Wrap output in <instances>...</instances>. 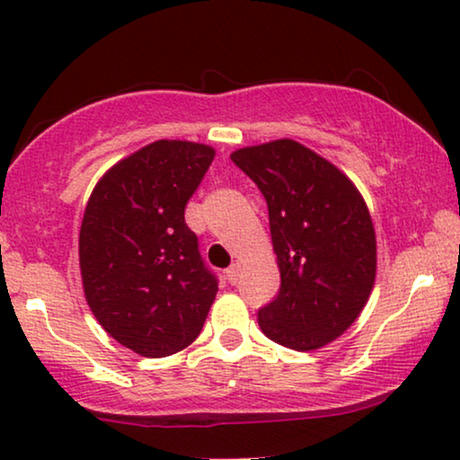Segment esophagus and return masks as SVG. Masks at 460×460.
<instances>
[{"mask_svg": "<svg viewBox=\"0 0 460 460\" xmlns=\"http://www.w3.org/2000/svg\"><path fill=\"white\" fill-rule=\"evenodd\" d=\"M237 279H240V265H237V262H234V265L226 269V281H229L231 286H235Z\"/></svg>", "mask_w": 460, "mask_h": 460, "instance_id": "obj_1", "label": "esophagus"}]
</instances>
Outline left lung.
<instances>
[{
	"label": "left lung",
	"instance_id": "8db88e82",
	"mask_svg": "<svg viewBox=\"0 0 460 460\" xmlns=\"http://www.w3.org/2000/svg\"><path fill=\"white\" fill-rule=\"evenodd\" d=\"M269 208L281 286L259 311L267 339L314 351L345 332L368 303L376 235L368 206L345 172L292 138L231 153Z\"/></svg>",
	"mask_w": 460,
	"mask_h": 460
}]
</instances>
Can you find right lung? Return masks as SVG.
Returning <instances> with one entry per match:
<instances>
[{"instance_id": "1", "label": "right lung", "mask_w": 460, "mask_h": 460, "mask_svg": "<svg viewBox=\"0 0 460 460\" xmlns=\"http://www.w3.org/2000/svg\"><path fill=\"white\" fill-rule=\"evenodd\" d=\"M212 146L155 140L96 182L79 229L90 311L119 345L166 358L191 345L218 292L185 223Z\"/></svg>"}]
</instances>
